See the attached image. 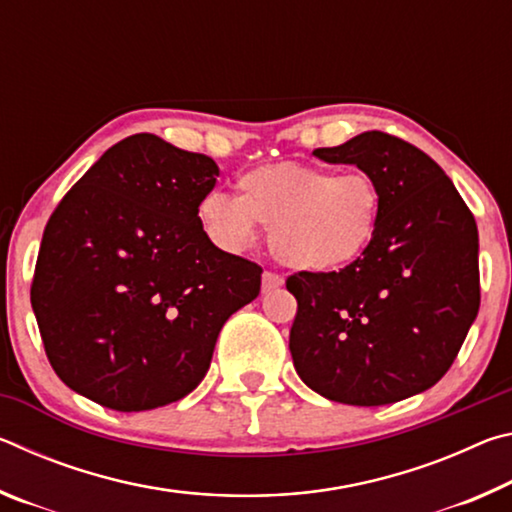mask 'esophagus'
Segmentation results:
<instances>
[{"mask_svg":"<svg viewBox=\"0 0 512 512\" xmlns=\"http://www.w3.org/2000/svg\"><path fill=\"white\" fill-rule=\"evenodd\" d=\"M282 284H284V277L282 275L271 273V271H264V275H262V291L264 293L273 291V289H280Z\"/></svg>","mask_w":512,"mask_h":512,"instance_id":"esophagus-1","label":"esophagus"}]
</instances>
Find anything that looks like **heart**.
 <instances>
[{"label": "heart", "mask_w": 512, "mask_h": 512, "mask_svg": "<svg viewBox=\"0 0 512 512\" xmlns=\"http://www.w3.org/2000/svg\"><path fill=\"white\" fill-rule=\"evenodd\" d=\"M384 210L379 180L363 169L275 162L241 173L237 198L210 192L198 221L216 246L241 253L268 228L273 255L296 271L329 273L357 262L372 246Z\"/></svg>", "instance_id": "heart-1"}]
</instances>
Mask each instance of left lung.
I'll use <instances>...</instances> for the list:
<instances>
[{
    "label": "left lung",
    "mask_w": 512,
    "mask_h": 512,
    "mask_svg": "<svg viewBox=\"0 0 512 512\" xmlns=\"http://www.w3.org/2000/svg\"><path fill=\"white\" fill-rule=\"evenodd\" d=\"M314 155L372 173L384 210L357 262L287 280L293 366L332 402L406 400L445 375L479 314L476 221L447 173L400 137L368 131Z\"/></svg>",
    "instance_id": "8db88e82"
}]
</instances>
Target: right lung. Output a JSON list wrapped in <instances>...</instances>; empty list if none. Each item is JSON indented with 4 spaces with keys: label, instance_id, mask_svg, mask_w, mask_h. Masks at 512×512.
Returning <instances> with one entry per match:
<instances>
[{
    "label": "right lung",
    "instance_id": "obj_1",
    "mask_svg": "<svg viewBox=\"0 0 512 512\" xmlns=\"http://www.w3.org/2000/svg\"><path fill=\"white\" fill-rule=\"evenodd\" d=\"M219 167L158 135L101 155L49 216L31 305L56 375L115 411L183 400L225 320L259 296L262 268L198 221Z\"/></svg>",
    "mask_w": 512,
    "mask_h": 512
}]
</instances>
